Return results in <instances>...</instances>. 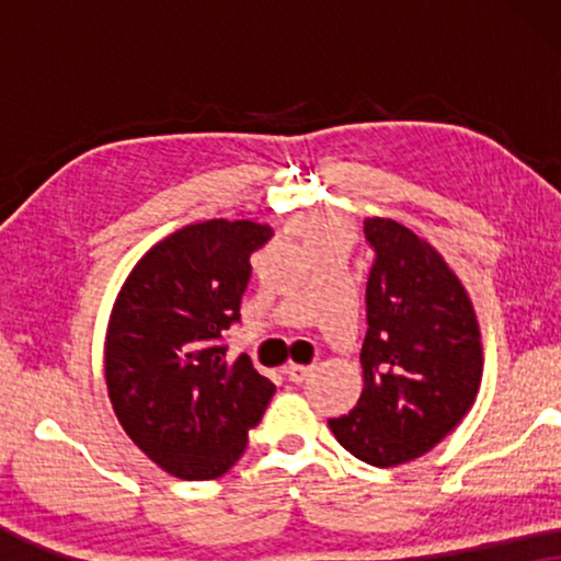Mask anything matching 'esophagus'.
Instances as JSON below:
<instances>
[{
	"label": "esophagus",
	"instance_id": "obj_1",
	"mask_svg": "<svg viewBox=\"0 0 561 561\" xmlns=\"http://www.w3.org/2000/svg\"><path fill=\"white\" fill-rule=\"evenodd\" d=\"M313 373V367L311 365H288L286 367V375H288V380L290 382H304L306 378H309V375Z\"/></svg>",
	"mask_w": 561,
	"mask_h": 561
}]
</instances>
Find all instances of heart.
Listing matches in <instances>:
<instances>
[{
  "label": "heart",
  "instance_id": "heart-1",
  "mask_svg": "<svg viewBox=\"0 0 561 561\" xmlns=\"http://www.w3.org/2000/svg\"><path fill=\"white\" fill-rule=\"evenodd\" d=\"M298 232L311 250L324 248L329 242H352L350 227H344L342 221H313L309 227H298Z\"/></svg>",
  "mask_w": 561,
  "mask_h": 561
}]
</instances>
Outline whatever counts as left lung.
<instances>
[{
    "instance_id": "obj_1",
    "label": "left lung",
    "mask_w": 561,
    "mask_h": 561,
    "mask_svg": "<svg viewBox=\"0 0 561 561\" xmlns=\"http://www.w3.org/2000/svg\"><path fill=\"white\" fill-rule=\"evenodd\" d=\"M375 252L367 278L365 388L355 409L329 419L350 455L373 467L411 462L470 411L482 380L480 327L451 267L393 219H365Z\"/></svg>"
}]
</instances>
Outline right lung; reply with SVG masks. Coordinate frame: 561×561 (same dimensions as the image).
<instances>
[{"mask_svg":"<svg viewBox=\"0 0 561 561\" xmlns=\"http://www.w3.org/2000/svg\"><path fill=\"white\" fill-rule=\"evenodd\" d=\"M273 237L257 221L209 219L145 252L114 301L104 378L122 428L183 480L225 474L248 447L275 386L248 355L225 359L250 255Z\"/></svg>","mask_w":561,"mask_h":561,"instance_id":"1","label":"right lung"}]
</instances>
